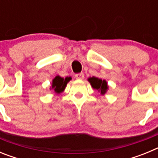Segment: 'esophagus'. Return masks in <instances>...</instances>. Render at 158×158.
Here are the masks:
<instances>
[{
    "label": "esophagus",
    "mask_w": 158,
    "mask_h": 158,
    "mask_svg": "<svg viewBox=\"0 0 158 158\" xmlns=\"http://www.w3.org/2000/svg\"><path fill=\"white\" fill-rule=\"evenodd\" d=\"M75 77H76V79H77V80H82L84 78V73H77V74L75 75Z\"/></svg>",
    "instance_id": "obj_1"
}]
</instances>
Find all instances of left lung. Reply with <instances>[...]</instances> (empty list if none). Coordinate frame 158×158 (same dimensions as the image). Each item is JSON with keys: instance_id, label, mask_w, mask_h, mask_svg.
<instances>
[{"instance_id": "1", "label": "left lung", "mask_w": 158, "mask_h": 158, "mask_svg": "<svg viewBox=\"0 0 158 158\" xmlns=\"http://www.w3.org/2000/svg\"><path fill=\"white\" fill-rule=\"evenodd\" d=\"M88 81L90 83L92 88L95 90H97L100 95L104 96L109 89V86L107 85V82L105 80H102L100 78L92 77L88 78Z\"/></svg>"}]
</instances>
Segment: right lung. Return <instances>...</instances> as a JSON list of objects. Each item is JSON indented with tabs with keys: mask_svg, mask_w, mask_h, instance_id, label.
<instances>
[{
	"mask_svg": "<svg viewBox=\"0 0 158 158\" xmlns=\"http://www.w3.org/2000/svg\"><path fill=\"white\" fill-rule=\"evenodd\" d=\"M72 78L70 77H62L60 76H56L52 80L51 82V86L50 87V90H53L54 93L56 94H60L62 92H64L67 84Z\"/></svg>",
	"mask_w": 158,
	"mask_h": 158,
	"instance_id": "1",
	"label": "right lung"
}]
</instances>
